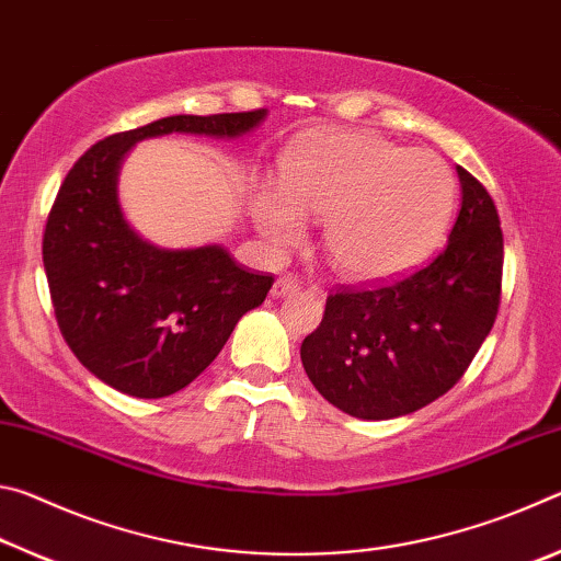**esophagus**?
Masks as SVG:
<instances>
[{
    "instance_id": "obj_1",
    "label": "esophagus",
    "mask_w": 561,
    "mask_h": 561,
    "mask_svg": "<svg viewBox=\"0 0 561 561\" xmlns=\"http://www.w3.org/2000/svg\"><path fill=\"white\" fill-rule=\"evenodd\" d=\"M299 289V279L294 277V274H282V277H277V282H274L272 287V297H287V294L297 291Z\"/></svg>"
}]
</instances>
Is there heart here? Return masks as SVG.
<instances>
[{
    "mask_svg": "<svg viewBox=\"0 0 561 561\" xmlns=\"http://www.w3.org/2000/svg\"><path fill=\"white\" fill-rule=\"evenodd\" d=\"M284 192L257 201L274 247L304 237L301 215L324 220V250L348 279L383 282L417 267L445 232L455 185L428 150H405L374 133H329L284 165Z\"/></svg>",
    "mask_w": 561,
    "mask_h": 561,
    "instance_id": "heart-1",
    "label": "heart"
}]
</instances>
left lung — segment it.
I'll return each mask as SVG.
<instances>
[{"instance_id":"left-lung-1","label":"left lung","mask_w":561,"mask_h":561,"mask_svg":"<svg viewBox=\"0 0 561 561\" xmlns=\"http://www.w3.org/2000/svg\"><path fill=\"white\" fill-rule=\"evenodd\" d=\"M462 207L448 244L393 282L341 287L301 341L309 381L331 405L364 421L408 415L448 393L497 319L500 215L478 178L458 165Z\"/></svg>"}]
</instances>
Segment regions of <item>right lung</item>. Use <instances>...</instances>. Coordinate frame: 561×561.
Listing matches in <instances>:
<instances>
[{"instance_id": "add662e5", "label": "right lung", "mask_w": 561, "mask_h": 561, "mask_svg": "<svg viewBox=\"0 0 561 561\" xmlns=\"http://www.w3.org/2000/svg\"><path fill=\"white\" fill-rule=\"evenodd\" d=\"M264 113L168 116L113 133L66 173L42 242L54 317L73 356L116 391L163 398L195 381L274 284L217 244L160 250L140 240L116 197L123 156L168 133L237 138Z\"/></svg>"}]
</instances>
